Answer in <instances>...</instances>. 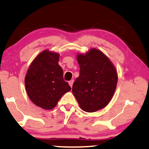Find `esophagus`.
I'll list each match as a JSON object with an SVG mask.
<instances>
[{
    "mask_svg": "<svg viewBox=\"0 0 149 149\" xmlns=\"http://www.w3.org/2000/svg\"><path fill=\"white\" fill-rule=\"evenodd\" d=\"M69 84L70 86H71V88H72V86H73V80H70V81L69 82Z\"/></svg>",
    "mask_w": 149,
    "mask_h": 149,
    "instance_id": "obj_1",
    "label": "esophagus"
}]
</instances>
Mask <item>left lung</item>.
<instances>
[{"label": "left lung", "mask_w": 149, "mask_h": 149, "mask_svg": "<svg viewBox=\"0 0 149 149\" xmlns=\"http://www.w3.org/2000/svg\"><path fill=\"white\" fill-rule=\"evenodd\" d=\"M80 75L72 92L80 109L92 113L104 109L111 100L118 83L115 66L102 51L91 48L76 56Z\"/></svg>", "instance_id": "1"}]
</instances>
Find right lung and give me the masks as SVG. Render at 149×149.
I'll use <instances>...</instances> for the list:
<instances>
[{"label": "right lung", "instance_id": "right-lung-1", "mask_svg": "<svg viewBox=\"0 0 149 149\" xmlns=\"http://www.w3.org/2000/svg\"><path fill=\"white\" fill-rule=\"evenodd\" d=\"M59 59V53L45 49L34 58L25 76L26 91L31 101L45 110L54 109L61 97L71 91L63 78Z\"/></svg>", "mask_w": 149, "mask_h": 149}]
</instances>
